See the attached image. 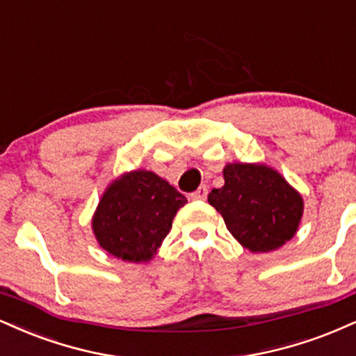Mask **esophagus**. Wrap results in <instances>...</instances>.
<instances>
[{
  "mask_svg": "<svg viewBox=\"0 0 356 356\" xmlns=\"http://www.w3.org/2000/svg\"><path fill=\"white\" fill-rule=\"evenodd\" d=\"M207 194H209L207 186H200L195 192H192L191 199L192 200H205V197H207Z\"/></svg>",
  "mask_w": 356,
  "mask_h": 356,
  "instance_id": "obj_1",
  "label": "esophagus"
}]
</instances>
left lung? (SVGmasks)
Wrapping results in <instances>:
<instances>
[{"label":"left lung","mask_w":356,"mask_h":356,"mask_svg":"<svg viewBox=\"0 0 356 356\" xmlns=\"http://www.w3.org/2000/svg\"><path fill=\"white\" fill-rule=\"evenodd\" d=\"M225 184L212 189L209 204L224 217L229 232L250 252H272L289 242L302 220V195L272 167L234 162Z\"/></svg>","instance_id":"1"}]
</instances>
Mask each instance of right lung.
Returning <instances> with one entry per match:
<instances>
[{"label": "right lung", "mask_w": 356, "mask_h": 356, "mask_svg": "<svg viewBox=\"0 0 356 356\" xmlns=\"http://www.w3.org/2000/svg\"><path fill=\"white\" fill-rule=\"evenodd\" d=\"M187 202L175 187L151 170L121 175L102 194L92 217L99 245L124 262H149Z\"/></svg>", "instance_id": "obj_1"}]
</instances>
